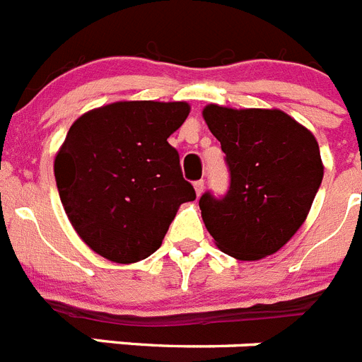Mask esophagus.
Masks as SVG:
<instances>
[{
  "instance_id": "obj_1",
  "label": "esophagus",
  "mask_w": 362,
  "mask_h": 362,
  "mask_svg": "<svg viewBox=\"0 0 362 362\" xmlns=\"http://www.w3.org/2000/svg\"><path fill=\"white\" fill-rule=\"evenodd\" d=\"M194 190H196V196L199 197L201 194H203V190H204V181L203 179H199V181H196V183H194Z\"/></svg>"
}]
</instances>
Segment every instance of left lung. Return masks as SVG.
<instances>
[{
	"label": "left lung",
	"instance_id": "obj_1",
	"mask_svg": "<svg viewBox=\"0 0 362 362\" xmlns=\"http://www.w3.org/2000/svg\"><path fill=\"white\" fill-rule=\"evenodd\" d=\"M203 117L226 156L230 188L199 199L217 248L239 261L281 250L300 228L321 187L317 139L277 108L206 105Z\"/></svg>",
	"mask_w": 362,
	"mask_h": 362
}]
</instances>
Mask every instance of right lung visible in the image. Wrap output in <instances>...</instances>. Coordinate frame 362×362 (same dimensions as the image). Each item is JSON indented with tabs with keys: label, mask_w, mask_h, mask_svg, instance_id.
Here are the masks:
<instances>
[{
	"label": "right lung",
	"mask_w": 362,
	"mask_h": 362,
	"mask_svg": "<svg viewBox=\"0 0 362 362\" xmlns=\"http://www.w3.org/2000/svg\"><path fill=\"white\" fill-rule=\"evenodd\" d=\"M185 101H116L74 121L54 159L69 221L95 254L130 264L161 246L179 206L196 199L168 137Z\"/></svg>",
	"instance_id": "1"
}]
</instances>
